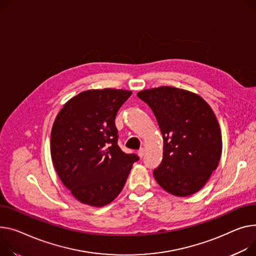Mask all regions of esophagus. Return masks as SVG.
I'll return each instance as SVG.
<instances>
[{"mask_svg": "<svg viewBox=\"0 0 256 256\" xmlns=\"http://www.w3.org/2000/svg\"><path fill=\"white\" fill-rule=\"evenodd\" d=\"M144 154H145V149H144V148H141V149L138 150V156H139L141 158L144 156Z\"/></svg>", "mask_w": 256, "mask_h": 256, "instance_id": "1", "label": "esophagus"}]
</instances>
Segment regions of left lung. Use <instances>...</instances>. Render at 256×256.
Returning <instances> with one entry per match:
<instances>
[{
  "label": "left lung",
  "instance_id": "obj_1",
  "mask_svg": "<svg viewBox=\"0 0 256 256\" xmlns=\"http://www.w3.org/2000/svg\"><path fill=\"white\" fill-rule=\"evenodd\" d=\"M154 114L164 139L160 164L153 170L158 183L177 196L196 194L215 171L222 150L214 112L200 96L160 86L138 92Z\"/></svg>",
  "mask_w": 256,
  "mask_h": 256
}]
</instances>
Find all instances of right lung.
<instances>
[{
  "label": "right lung",
  "instance_id": "add662e5",
  "mask_svg": "<svg viewBox=\"0 0 256 256\" xmlns=\"http://www.w3.org/2000/svg\"><path fill=\"white\" fill-rule=\"evenodd\" d=\"M122 90H90L72 98L51 130L50 152L56 171L81 202L102 207L122 190L139 160L117 145L115 117L130 96Z\"/></svg>",
  "mask_w": 256,
  "mask_h": 256
}]
</instances>
